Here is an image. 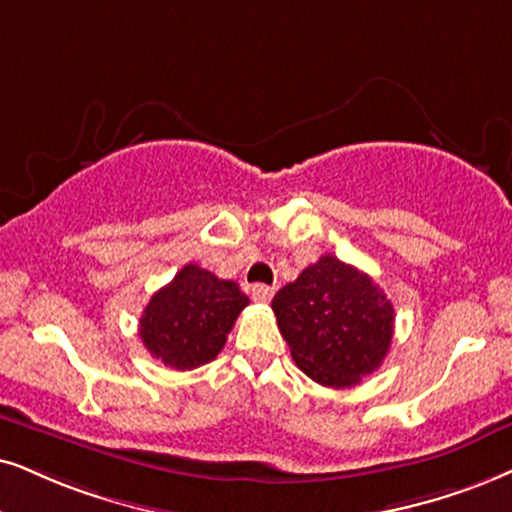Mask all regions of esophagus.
I'll return each instance as SVG.
<instances>
[{
  "instance_id": "34e87169",
  "label": "esophagus",
  "mask_w": 512,
  "mask_h": 512,
  "mask_svg": "<svg viewBox=\"0 0 512 512\" xmlns=\"http://www.w3.org/2000/svg\"><path fill=\"white\" fill-rule=\"evenodd\" d=\"M250 293H252V300H255V302H269L271 297H274V288L264 286V283H255Z\"/></svg>"
}]
</instances>
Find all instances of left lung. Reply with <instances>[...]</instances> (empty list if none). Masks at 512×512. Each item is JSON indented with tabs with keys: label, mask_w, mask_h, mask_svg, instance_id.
I'll list each match as a JSON object with an SVG mask.
<instances>
[{
	"label": "left lung",
	"mask_w": 512,
	"mask_h": 512,
	"mask_svg": "<svg viewBox=\"0 0 512 512\" xmlns=\"http://www.w3.org/2000/svg\"><path fill=\"white\" fill-rule=\"evenodd\" d=\"M271 309L297 368L319 385L361 383L390 349L392 302L371 276L333 255L278 290Z\"/></svg>",
	"instance_id": "left-lung-1"
}]
</instances>
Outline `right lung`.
Listing matches in <instances>:
<instances>
[{
  "label": "right lung",
  "mask_w": 512,
  "mask_h": 512,
  "mask_svg": "<svg viewBox=\"0 0 512 512\" xmlns=\"http://www.w3.org/2000/svg\"><path fill=\"white\" fill-rule=\"evenodd\" d=\"M248 302L238 283L186 264L146 304L139 319L141 342L165 366L191 371L222 352Z\"/></svg>",
  "instance_id": "obj_1"
}]
</instances>
